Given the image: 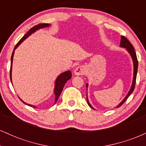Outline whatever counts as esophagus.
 Here are the masks:
<instances>
[{
	"instance_id": "34e87169",
	"label": "esophagus",
	"mask_w": 146,
	"mask_h": 146,
	"mask_svg": "<svg viewBox=\"0 0 146 146\" xmlns=\"http://www.w3.org/2000/svg\"><path fill=\"white\" fill-rule=\"evenodd\" d=\"M75 75H82L85 73V68L83 66H79L75 69Z\"/></svg>"
}]
</instances>
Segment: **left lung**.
I'll list each match as a JSON object with an SVG mask.
<instances>
[{
    "label": "left lung",
    "mask_w": 146,
    "mask_h": 146,
    "mask_svg": "<svg viewBox=\"0 0 146 146\" xmlns=\"http://www.w3.org/2000/svg\"><path fill=\"white\" fill-rule=\"evenodd\" d=\"M120 46H121V47H124V48H126V49L128 50V51L129 52V53L131 55L132 58V60H133V62H134V77H133V82H132V84L131 88H130V91H129L128 95H126V97H125V98H124V100H123V101H122L121 103L119 104L117 106V108H119V107L121 106L124 103L125 101H126L127 99L128 98V97L130 96V94H131L132 92H133L134 89H135V84H136L137 68H138V60H137L136 53H135V48H134L133 46H132L131 43L130 42V41H129L127 39V38L123 36H122L121 38V42H120ZM87 86H88V84H86V87ZM86 100H87V103H88V106H89L90 108H93V107L90 106L89 102H88V99H86Z\"/></svg>",
    "instance_id": "obj_1"
}]
</instances>
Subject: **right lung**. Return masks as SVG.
<instances>
[{
    "instance_id": "obj_1",
    "label": "right lung",
    "mask_w": 146,
    "mask_h": 146,
    "mask_svg": "<svg viewBox=\"0 0 146 146\" xmlns=\"http://www.w3.org/2000/svg\"><path fill=\"white\" fill-rule=\"evenodd\" d=\"M48 26H49V24H47V23H42V24L40 23V24H38V25H36V26L33 27L31 28V29H29V31H28V32L26 34H25V36H23L21 40H20L19 42H18L17 44H16V46H15L14 51H13L12 55H11V67H10V80H11V66H12V61H13V57H14V50L18 47V45L21 44L22 42L25 39H26V38H27L28 36H29L31 34V33L35 32L36 30L41 29V28L45 27H48ZM71 76H72L71 72L70 71H65L64 73H62V74H60L59 76L58 77V78L56 79V84H55V89H54V93H55V102H54V104H56L57 101H58V98H59L60 95V94H61L62 91V90H63L64 86V84H66V82H67L68 80H70V79L71 78ZM20 100H21V99H20ZM21 100L23 102V103L25 104H27L25 103V102H23V100ZM27 105L29 106L33 107V108H36L34 106H31L30 104H27Z\"/></svg>"
}]
</instances>
